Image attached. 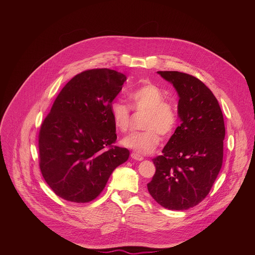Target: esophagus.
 <instances>
[{
	"label": "esophagus",
	"mask_w": 255,
	"mask_h": 255,
	"mask_svg": "<svg viewBox=\"0 0 255 255\" xmlns=\"http://www.w3.org/2000/svg\"><path fill=\"white\" fill-rule=\"evenodd\" d=\"M131 157H132L133 159H135V160H138V161L143 160V156L140 155V154H138V153H136V152H132V153H131Z\"/></svg>",
	"instance_id": "obj_1"
}]
</instances>
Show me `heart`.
Returning a JSON list of instances; mask_svg holds the SVG:
<instances>
[{
    "instance_id": "1",
    "label": "heart",
    "mask_w": 255,
    "mask_h": 255,
    "mask_svg": "<svg viewBox=\"0 0 255 255\" xmlns=\"http://www.w3.org/2000/svg\"><path fill=\"white\" fill-rule=\"evenodd\" d=\"M164 93L153 84L143 85L129 94L131 107L136 111L146 112L141 132L131 133L121 141L123 146L140 154L152 152L160 142V135L169 136L176 125L177 115L172 104L164 101ZM114 127L126 132L130 126L131 114L128 105L114 101L110 106Z\"/></svg>"
}]
</instances>
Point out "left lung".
I'll return each mask as SVG.
<instances>
[{
    "label": "left lung",
    "mask_w": 255,
    "mask_h": 255,
    "mask_svg": "<svg viewBox=\"0 0 255 255\" xmlns=\"http://www.w3.org/2000/svg\"><path fill=\"white\" fill-rule=\"evenodd\" d=\"M178 95L180 125L152 159L155 173L147 189L163 208L184 211L209 194L223 162L225 125L221 108L199 79L179 71H157Z\"/></svg>",
    "instance_id": "obj_1"
}]
</instances>
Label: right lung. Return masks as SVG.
<instances>
[{
  "mask_svg": "<svg viewBox=\"0 0 255 255\" xmlns=\"http://www.w3.org/2000/svg\"><path fill=\"white\" fill-rule=\"evenodd\" d=\"M127 78L97 68L72 78L55 99L39 132V165L50 189L63 200L88 203L104 190L129 150L117 139L110 106Z\"/></svg>",
  "mask_w": 255,
  "mask_h": 255,
  "instance_id": "obj_1",
  "label": "right lung"
}]
</instances>
